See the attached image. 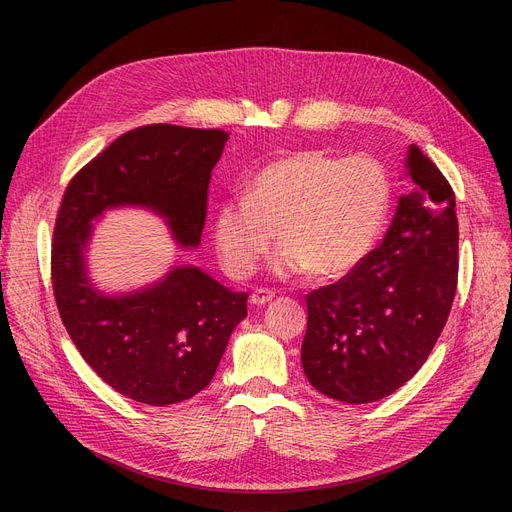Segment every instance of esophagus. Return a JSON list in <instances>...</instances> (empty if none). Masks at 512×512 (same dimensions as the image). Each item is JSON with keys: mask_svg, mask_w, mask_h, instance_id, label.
<instances>
[{"mask_svg": "<svg viewBox=\"0 0 512 512\" xmlns=\"http://www.w3.org/2000/svg\"><path fill=\"white\" fill-rule=\"evenodd\" d=\"M274 299V292L267 290V288H255V292L251 294V303L261 307V305H267Z\"/></svg>", "mask_w": 512, "mask_h": 512, "instance_id": "1", "label": "esophagus"}]
</instances>
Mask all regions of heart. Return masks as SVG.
Wrapping results in <instances>:
<instances>
[{
	"label": "heart",
	"instance_id": "obj_1",
	"mask_svg": "<svg viewBox=\"0 0 512 512\" xmlns=\"http://www.w3.org/2000/svg\"><path fill=\"white\" fill-rule=\"evenodd\" d=\"M319 215H326V213H319ZM321 222H324V220H321ZM251 340H245V342H242V346H247Z\"/></svg>",
	"mask_w": 512,
	"mask_h": 512
}]
</instances>
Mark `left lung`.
Listing matches in <instances>:
<instances>
[{"label":"left lung","mask_w":512,"mask_h":512,"mask_svg":"<svg viewBox=\"0 0 512 512\" xmlns=\"http://www.w3.org/2000/svg\"><path fill=\"white\" fill-rule=\"evenodd\" d=\"M228 134L149 124L118 137L68 184L53 230L51 282L78 353L116 392L166 407L209 386L247 292H232L193 263L139 288L101 290L91 276L95 226L114 209H145L182 251L199 247L211 170Z\"/></svg>","instance_id":"1"}]
</instances>
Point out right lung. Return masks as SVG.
I'll use <instances>...</instances> for the list:
<instances>
[{
  "label": "right lung",
  "instance_id": "obj_1",
  "mask_svg": "<svg viewBox=\"0 0 512 512\" xmlns=\"http://www.w3.org/2000/svg\"><path fill=\"white\" fill-rule=\"evenodd\" d=\"M382 245L307 297L301 363L315 390L365 405L405 386L427 361L454 301L459 222L442 172L411 145Z\"/></svg>",
  "mask_w": 512,
  "mask_h": 512
}]
</instances>
